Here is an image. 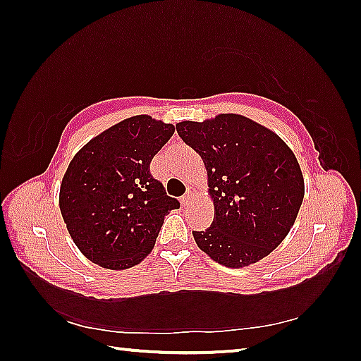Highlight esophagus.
I'll use <instances>...</instances> for the list:
<instances>
[{
    "instance_id": "esophagus-1",
    "label": "esophagus",
    "mask_w": 361,
    "mask_h": 361,
    "mask_svg": "<svg viewBox=\"0 0 361 361\" xmlns=\"http://www.w3.org/2000/svg\"><path fill=\"white\" fill-rule=\"evenodd\" d=\"M191 200H192V192L189 191V192H186V194L181 197V204H183V205H188L189 202H191Z\"/></svg>"
}]
</instances>
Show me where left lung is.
I'll return each instance as SVG.
<instances>
[{
	"mask_svg": "<svg viewBox=\"0 0 361 361\" xmlns=\"http://www.w3.org/2000/svg\"><path fill=\"white\" fill-rule=\"evenodd\" d=\"M176 132L202 157L215 205L212 228L192 232L197 247L232 269L266 258L288 235L304 199L295 152L276 132L235 113L181 121Z\"/></svg>",
	"mask_w": 361,
	"mask_h": 361,
	"instance_id": "1",
	"label": "left lung"
}]
</instances>
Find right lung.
I'll list each match as a JSON object with an SVG mask.
<instances>
[{
    "instance_id": "add662e5",
    "label": "right lung",
    "mask_w": 361,
    "mask_h": 361,
    "mask_svg": "<svg viewBox=\"0 0 361 361\" xmlns=\"http://www.w3.org/2000/svg\"><path fill=\"white\" fill-rule=\"evenodd\" d=\"M175 126L138 114L103 130L71 159L59 205L75 245L100 267L124 271L154 248L180 202L152 178L149 164Z\"/></svg>"
}]
</instances>
